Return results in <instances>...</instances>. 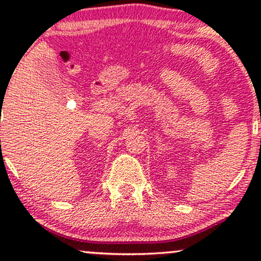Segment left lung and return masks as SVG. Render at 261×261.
Returning a JSON list of instances; mask_svg holds the SVG:
<instances>
[{"mask_svg": "<svg viewBox=\"0 0 261 261\" xmlns=\"http://www.w3.org/2000/svg\"><path fill=\"white\" fill-rule=\"evenodd\" d=\"M260 121H261V120H260Z\"/></svg>", "mask_w": 261, "mask_h": 261, "instance_id": "8db88e82", "label": "left lung"}]
</instances>
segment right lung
<instances>
[{
  "instance_id": "right-lung-1",
  "label": "right lung",
  "mask_w": 261,
  "mask_h": 261,
  "mask_svg": "<svg viewBox=\"0 0 261 261\" xmlns=\"http://www.w3.org/2000/svg\"><path fill=\"white\" fill-rule=\"evenodd\" d=\"M1 104H2V101H1Z\"/></svg>"
}]
</instances>
